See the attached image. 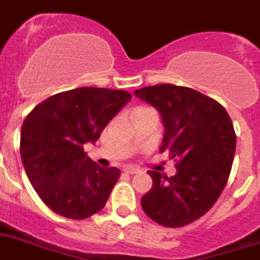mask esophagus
<instances>
[{"instance_id":"esophagus-1","label":"esophagus","mask_w":260,"mask_h":260,"mask_svg":"<svg viewBox=\"0 0 260 260\" xmlns=\"http://www.w3.org/2000/svg\"><path fill=\"white\" fill-rule=\"evenodd\" d=\"M123 172H125V173H127V174H137V173H139V169H138V168H134V167H127V168H125V169H123Z\"/></svg>"}]
</instances>
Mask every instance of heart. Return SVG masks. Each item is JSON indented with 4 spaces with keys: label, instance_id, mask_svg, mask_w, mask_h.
Returning <instances> with one entry per match:
<instances>
[{
    "label": "heart",
    "instance_id": "1",
    "mask_svg": "<svg viewBox=\"0 0 260 260\" xmlns=\"http://www.w3.org/2000/svg\"><path fill=\"white\" fill-rule=\"evenodd\" d=\"M137 109H151V108H146V107H139V108H137Z\"/></svg>",
    "mask_w": 260,
    "mask_h": 260
}]
</instances>
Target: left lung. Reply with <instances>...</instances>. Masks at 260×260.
<instances>
[{
  "instance_id": "1",
  "label": "left lung",
  "mask_w": 260,
  "mask_h": 260,
  "mask_svg": "<svg viewBox=\"0 0 260 260\" xmlns=\"http://www.w3.org/2000/svg\"><path fill=\"white\" fill-rule=\"evenodd\" d=\"M134 95L161 114L160 152L167 151L177 169L172 177L148 171L153 183L142 208L168 228L190 224L211 210L228 182L236 151L231 117L220 103L189 87L156 84Z\"/></svg>"
}]
</instances>
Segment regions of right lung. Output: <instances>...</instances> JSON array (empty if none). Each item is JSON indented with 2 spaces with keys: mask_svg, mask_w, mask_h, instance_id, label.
Here are the masks:
<instances>
[{
  "mask_svg": "<svg viewBox=\"0 0 260 260\" xmlns=\"http://www.w3.org/2000/svg\"><path fill=\"white\" fill-rule=\"evenodd\" d=\"M132 99L121 89L80 87L50 96L20 130V156L29 182L53 212L83 220L107 203L119 169L102 168L84 152Z\"/></svg>",
  "mask_w": 260,
  "mask_h": 260,
  "instance_id": "1",
  "label": "right lung"
}]
</instances>
